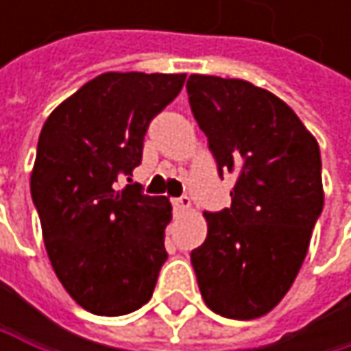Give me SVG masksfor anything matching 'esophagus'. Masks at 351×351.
I'll use <instances>...</instances> for the list:
<instances>
[{"mask_svg":"<svg viewBox=\"0 0 351 351\" xmlns=\"http://www.w3.org/2000/svg\"><path fill=\"white\" fill-rule=\"evenodd\" d=\"M173 205H175V211H178V213H184V211H189V209H191V199L182 195V197H178V199L173 201Z\"/></svg>","mask_w":351,"mask_h":351,"instance_id":"34e87169","label":"esophagus"}]
</instances>
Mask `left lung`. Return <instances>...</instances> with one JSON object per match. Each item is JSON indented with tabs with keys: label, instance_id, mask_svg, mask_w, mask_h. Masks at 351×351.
Returning <instances> with one entry per match:
<instances>
[{
	"label": "left lung",
	"instance_id": "left-lung-1",
	"mask_svg": "<svg viewBox=\"0 0 351 351\" xmlns=\"http://www.w3.org/2000/svg\"><path fill=\"white\" fill-rule=\"evenodd\" d=\"M189 101L219 175L236 173L232 207L203 213L191 252L205 305L230 319L270 313L293 287L323 209L315 136L274 93L244 79L191 75Z\"/></svg>",
	"mask_w": 351,
	"mask_h": 351
}]
</instances>
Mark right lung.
Masks as SVG:
<instances>
[{
  "mask_svg": "<svg viewBox=\"0 0 351 351\" xmlns=\"http://www.w3.org/2000/svg\"><path fill=\"white\" fill-rule=\"evenodd\" d=\"M186 75L104 73L66 97L42 125L30 191L50 264L77 305L117 317L146 305L167 260V197L117 189L142 160L150 119Z\"/></svg>",
  "mask_w": 351,
  "mask_h": 351,
  "instance_id": "add662e5",
  "label": "right lung"
}]
</instances>
